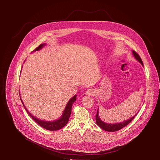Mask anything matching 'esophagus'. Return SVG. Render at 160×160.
<instances>
[{
	"label": "esophagus",
	"instance_id": "obj_1",
	"mask_svg": "<svg viewBox=\"0 0 160 160\" xmlns=\"http://www.w3.org/2000/svg\"><path fill=\"white\" fill-rule=\"evenodd\" d=\"M94 93H95V91H94V90L92 89H88V90L86 91V94L87 95L92 96V95H93Z\"/></svg>",
	"mask_w": 160,
	"mask_h": 160
}]
</instances>
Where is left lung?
Returning <instances> with one entry per match:
<instances>
[{
  "mask_svg": "<svg viewBox=\"0 0 160 160\" xmlns=\"http://www.w3.org/2000/svg\"><path fill=\"white\" fill-rule=\"evenodd\" d=\"M132 54H133L134 57H135V58L143 67V64L142 60H141L140 56L134 50H132ZM98 113H98V108L97 112V114H96V116H95L96 124L101 129H102L104 131H108V132H114V131H119V130L121 129L122 128H123L124 127L127 126L129 123H130L131 122V121L134 118V117L137 114V113L134 116H133L132 118H129L128 120H126L124 121L120 122H117V123H114V124H112V123L105 122L102 120H101V119L100 118V116H99V114Z\"/></svg>",
  "mask_w": 160,
  "mask_h": 160,
  "instance_id": "left-lung-1",
  "label": "left lung"
}]
</instances>
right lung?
I'll list each match as a JSON object with an SVG mask.
<instances>
[{
    "mask_svg": "<svg viewBox=\"0 0 160 160\" xmlns=\"http://www.w3.org/2000/svg\"><path fill=\"white\" fill-rule=\"evenodd\" d=\"M46 45V44H41L38 47H37L34 50H33L32 52H36V51H38V50H41V49H42ZM76 96H77L76 95H74L69 100L68 102L67 103V105L65 107V108L63 113L62 114V116L58 119H56V120L52 121L41 120V119H39L36 118L33 115H32L29 112V111L26 108V107H25V106H24V105L23 103L22 99L21 98V97H20V99H21V101H22V102L23 103V107H24L25 110L27 111L28 114L31 116V118L40 126H41L42 128L46 129L47 130H48V131H57V130H59V129H62V128H63L68 123L69 118V116L71 115V108H72L73 103L76 100Z\"/></svg>",
    "mask_w": 160,
    "mask_h": 160,
    "instance_id": "right-lung-1",
    "label": "right lung"
}]
</instances>
